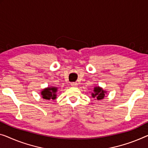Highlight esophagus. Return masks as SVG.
Returning <instances> with one entry per match:
<instances>
[{"label": "esophagus", "mask_w": 148, "mask_h": 148, "mask_svg": "<svg viewBox=\"0 0 148 148\" xmlns=\"http://www.w3.org/2000/svg\"><path fill=\"white\" fill-rule=\"evenodd\" d=\"M71 84V86H72V87H76L77 85H78L76 82H72L71 84Z\"/></svg>", "instance_id": "34e87169"}]
</instances>
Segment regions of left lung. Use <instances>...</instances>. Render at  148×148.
<instances>
[{
	"instance_id": "left-lung-1",
	"label": "left lung",
	"mask_w": 148,
	"mask_h": 148,
	"mask_svg": "<svg viewBox=\"0 0 148 148\" xmlns=\"http://www.w3.org/2000/svg\"><path fill=\"white\" fill-rule=\"evenodd\" d=\"M94 93L92 94V96L93 98H96L97 100H102L104 98L105 94L104 93L106 92L103 91L102 88H100V87H96L94 88Z\"/></svg>"
}]
</instances>
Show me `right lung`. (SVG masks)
I'll return each mask as SVG.
<instances>
[{
	"label": "right lung",
	"mask_w": 148,
	"mask_h": 148,
	"mask_svg": "<svg viewBox=\"0 0 148 148\" xmlns=\"http://www.w3.org/2000/svg\"><path fill=\"white\" fill-rule=\"evenodd\" d=\"M56 92L57 88L55 87L48 88H46L41 92V95L42 96V98L45 100H55L56 98Z\"/></svg>",
	"instance_id": "1"
}]
</instances>
